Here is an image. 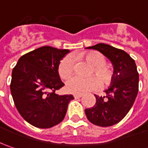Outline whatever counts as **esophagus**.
Listing matches in <instances>:
<instances>
[{
	"label": "esophagus",
	"mask_w": 148,
	"mask_h": 148,
	"mask_svg": "<svg viewBox=\"0 0 148 148\" xmlns=\"http://www.w3.org/2000/svg\"><path fill=\"white\" fill-rule=\"evenodd\" d=\"M82 96V95H74V98L75 99H79Z\"/></svg>",
	"instance_id": "obj_1"
}]
</instances>
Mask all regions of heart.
<instances>
[{
  "label": "heart",
  "mask_w": 148,
  "mask_h": 148,
  "mask_svg": "<svg viewBox=\"0 0 148 148\" xmlns=\"http://www.w3.org/2000/svg\"><path fill=\"white\" fill-rule=\"evenodd\" d=\"M84 58L92 64L90 73L94 74L101 81L105 83L111 78V71L105 64L106 59L105 56L99 52H89L83 55ZM74 71V59L71 55H67L60 61L58 65V74L62 79H68L72 76ZM99 81L95 77L86 78L73 77L66 83L67 91L73 94H84L97 88Z\"/></svg>",
  "instance_id": "b5f03b06"
}]
</instances>
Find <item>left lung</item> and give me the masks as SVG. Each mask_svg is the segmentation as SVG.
<instances>
[{"label":"left lung","instance_id":"8db88e82","mask_svg":"<svg viewBox=\"0 0 148 148\" xmlns=\"http://www.w3.org/2000/svg\"><path fill=\"white\" fill-rule=\"evenodd\" d=\"M86 49H95L110 60L114 74L106 95H95V105L86 109L88 120L95 125L109 127L120 122L134 105L138 91V72L134 60L126 52L105 43Z\"/></svg>","mask_w":148,"mask_h":148}]
</instances>
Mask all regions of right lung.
<instances>
[{"mask_svg":"<svg viewBox=\"0 0 148 148\" xmlns=\"http://www.w3.org/2000/svg\"><path fill=\"white\" fill-rule=\"evenodd\" d=\"M70 51L43 46L23 55L12 71L10 91L20 115L31 125L49 128L66 115L71 95H59L64 86L58 74L61 60Z\"/></svg>","mask_w":148,"mask_h":148,"instance_id":"right-lung-1","label":"right lung"}]
</instances>
